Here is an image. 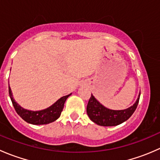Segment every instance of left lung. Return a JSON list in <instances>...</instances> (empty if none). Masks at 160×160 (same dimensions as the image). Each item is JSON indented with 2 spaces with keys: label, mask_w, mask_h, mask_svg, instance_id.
Segmentation results:
<instances>
[{
  "label": "left lung",
  "mask_w": 160,
  "mask_h": 160,
  "mask_svg": "<svg viewBox=\"0 0 160 160\" xmlns=\"http://www.w3.org/2000/svg\"><path fill=\"white\" fill-rule=\"evenodd\" d=\"M141 93L132 106L125 110H111L101 104L91 94L88 106L87 113L93 122L101 126H116L128 120L138 106Z\"/></svg>",
  "instance_id": "1"
}]
</instances>
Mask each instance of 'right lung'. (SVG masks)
<instances>
[{"label":"right lung","mask_w":160,"mask_h":160,"mask_svg":"<svg viewBox=\"0 0 160 160\" xmlns=\"http://www.w3.org/2000/svg\"><path fill=\"white\" fill-rule=\"evenodd\" d=\"M8 90L11 102H12L13 106H14L18 114L28 123L37 125H46V124H49L57 120L59 116H60L62 109H63L66 100L71 95L70 93V94L67 95V96L62 97L56 102H55L52 105L44 109V110L35 111L27 110V109L21 107L13 98L12 92H11L10 86H9Z\"/></svg>","instance_id":"add662e5"}]
</instances>
